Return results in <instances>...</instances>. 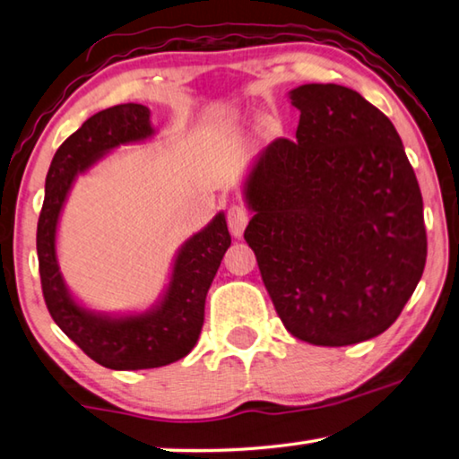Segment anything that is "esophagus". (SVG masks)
I'll use <instances>...</instances> for the list:
<instances>
[{
    "label": "esophagus",
    "mask_w": 459,
    "mask_h": 459,
    "mask_svg": "<svg viewBox=\"0 0 459 459\" xmlns=\"http://www.w3.org/2000/svg\"><path fill=\"white\" fill-rule=\"evenodd\" d=\"M248 221H251V212H248L245 206H240V204L229 206L227 224H229V229H230L232 235H235V237L243 235V230H245V227L248 224Z\"/></svg>",
    "instance_id": "esophagus-1"
}]
</instances>
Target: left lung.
<instances>
[{"label":"left lung","mask_w":459,"mask_h":459,"mask_svg":"<svg viewBox=\"0 0 459 459\" xmlns=\"http://www.w3.org/2000/svg\"><path fill=\"white\" fill-rule=\"evenodd\" d=\"M295 139L279 137L247 180L245 240L287 332L348 346L397 320L423 275V198L383 111L340 84H301Z\"/></svg>","instance_id":"left-lung-1"}]
</instances>
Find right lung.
<instances>
[{
  "label": "right lung",
  "mask_w": 459,
  "mask_h": 459,
  "mask_svg": "<svg viewBox=\"0 0 459 459\" xmlns=\"http://www.w3.org/2000/svg\"><path fill=\"white\" fill-rule=\"evenodd\" d=\"M152 134L150 108L143 105L123 103L92 115L54 153L38 219V269L46 307L89 359L113 370L166 367L192 351L204 324L208 287L230 247L227 221L219 214L182 247L166 298L152 314L107 320L84 312L71 299L58 273L54 237L74 176L113 147L142 142Z\"/></svg>",
  "instance_id": "obj_1"
}]
</instances>
